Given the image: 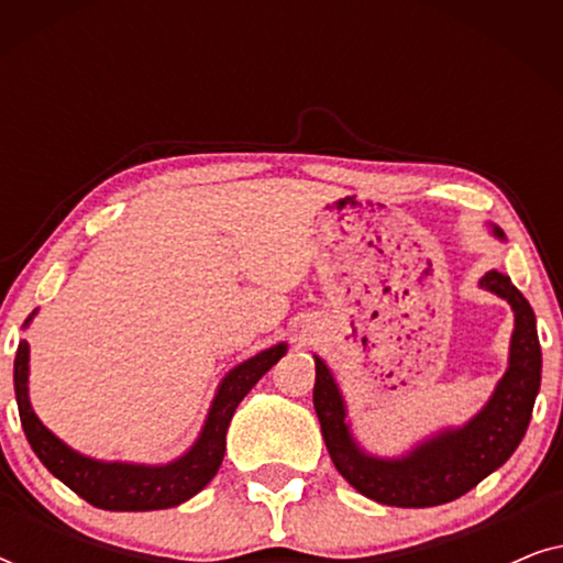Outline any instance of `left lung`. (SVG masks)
<instances>
[{"mask_svg":"<svg viewBox=\"0 0 563 563\" xmlns=\"http://www.w3.org/2000/svg\"><path fill=\"white\" fill-rule=\"evenodd\" d=\"M482 287L505 297L515 310L510 368L497 384L487 407L466 428L422 443L410 456L379 461L356 449L345 428L341 391L328 366L314 358L312 402L322 438L338 472L364 497L391 507L451 503L503 466L526 435L541 387V343L536 333V314L528 299L515 289L510 276L489 272L482 279Z\"/></svg>","mask_w":563,"mask_h":563,"instance_id":"obj_1","label":"left lung"}]
</instances>
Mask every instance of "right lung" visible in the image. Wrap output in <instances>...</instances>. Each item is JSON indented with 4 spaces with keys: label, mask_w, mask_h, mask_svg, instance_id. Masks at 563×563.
Here are the masks:
<instances>
[{
    "label": "right lung",
    "mask_w": 563,
    "mask_h": 563,
    "mask_svg": "<svg viewBox=\"0 0 563 563\" xmlns=\"http://www.w3.org/2000/svg\"><path fill=\"white\" fill-rule=\"evenodd\" d=\"M284 351H287L284 343L274 345V349L235 366L225 376L202 435L187 456L168 466H130L99 464V461L79 456L35 418L27 399V341H20L18 356H14V395H18L22 430L45 468L89 505L118 512L166 510V507L187 503L218 474L222 456H225V433L235 407L253 389V384L284 356Z\"/></svg>",
    "instance_id": "obj_1"
}]
</instances>
